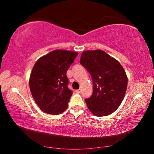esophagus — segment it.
<instances>
[{"instance_id":"34e87169","label":"esophagus","mask_w":154,"mask_h":154,"mask_svg":"<svg viewBox=\"0 0 154 154\" xmlns=\"http://www.w3.org/2000/svg\"><path fill=\"white\" fill-rule=\"evenodd\" d=\"M81 89H79V90H75V92L76 93H77V94H79V93H81Z\"/></svg>"}]
</instances>
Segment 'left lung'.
<instances>
[{
	"label": "left lung",
	"instance_id": "1",
	"mask_svg": "<svg viewBox=\"0 0 154 154\" xmlns=\"http://www.w3.org/2000/svg\"><path fill=\"white\" fill-rule=\"evenodd\" d=\"M80 63L92 76L93 93L85 99L96 116H106L117 110L126 92L128 77L120 63L104 51H83Z\"/></svg>",
	"mask_w": 154,
	"mask_h": 154
}]
</instances>
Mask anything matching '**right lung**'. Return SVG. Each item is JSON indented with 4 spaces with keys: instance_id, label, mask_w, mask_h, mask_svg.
Masks as SVG:
<instances>
[{
    "instance_id": "add662e5",
    "label": "right lung",
    "mask_w": 154,
    "mask_h": 154,
    "mask_svg": "<svg viewBox=\"0 0 154 154\" xmlns=\"http://www.w3.org/2000/svg\"><path fill=\"white\" fill-rule=\"evenodd\" d=\"M77 54V52L58 49L36 62L30 73L29 86L41 111L58 115L67 109L72 92L68 88L66 72Z\"/></svg>"
}]
</instances>
